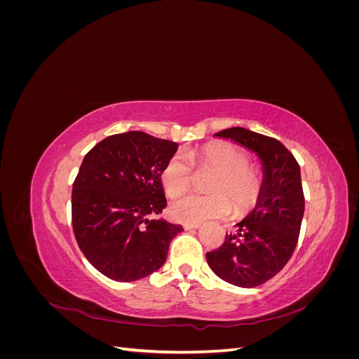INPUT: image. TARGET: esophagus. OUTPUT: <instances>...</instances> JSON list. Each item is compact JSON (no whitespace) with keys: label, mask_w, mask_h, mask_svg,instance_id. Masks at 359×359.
Segmentation results:
<instances>
[{"label":"esophagus","mask_w":359,"mask_h":359,"mask_svg":"<svg viewBox=\"0 0 359 359\" xmlns=\"http://www.w3.org/2000/svg\"><path fill=\"white\" fill-rule=\"evenodd\" d=\"M199 227H201L199 223H194V224L186 223V224H184V229H186V231H196V229H199Z\"/></svg>","instance_id":"esophagus-1"}]
</instances>
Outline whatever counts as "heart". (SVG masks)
<instances>
[{
	"label": "heart",
	"mask_w": 359,
	"mask_h": 359,
	"mask_svg": "<svg viewBox=\"0 0 359 359\" xmlns=\"http://www.w3.org/2000/svg\"><path fill=\"white\" fill-rule=\"evenodd\" d=\"M248 163L245 151L240 147L212 142L198 149L184 151L181 156H173L161 169V186L168 196L173 198L190 189L193 170L212 172L206 181L208 194H186L172 201L169 214L181 223H202L211 219H220L231 210L241 212L252 206L260 191V177Z\"/></svg>",
	"instance_id": "b5f03b06"
}]
</instances>
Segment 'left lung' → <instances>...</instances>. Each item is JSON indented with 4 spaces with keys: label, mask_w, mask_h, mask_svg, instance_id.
I'll list each match as a JSON object with an SVG mask.
<instances>
[{
    "label": "left lung",
    "mask_w": 359,
    "mask_h": 359,
    "mask_svg": "<svg viewBox=\"0 0 359 359\" xmlns=\"http://www.w3.org/2000/svg\"><path fill=\"white\" fill-rule=\"evenodd\" d=\"M253 151L262 161L264 181L255 210L236 223V232L206 253V262L227 283L256 287L278 274L298 243L304 217L298 161L280 140L243 127L215 133Z\"/></svg>",
    "instance_id": "obj_1"
}]
</instances>
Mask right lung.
<instances>
[{"instance_id":"add662e5","label":"right lung","mask_w":359,"mask_h":359,"mask_svg":"<svg viewBox=\"0 0 359 359\" xmlns=\"http://www.w3.org/2000/svg\"><path fill=\"white\" fill-rule=\"evenodd\" d=\"M177 149V142L127 132L103 139L83 157L72 191L73 232L107 278L140 280L166 262L182 227L154 215L166 206L160 173Z\"/></svg>"}]
</instances>
